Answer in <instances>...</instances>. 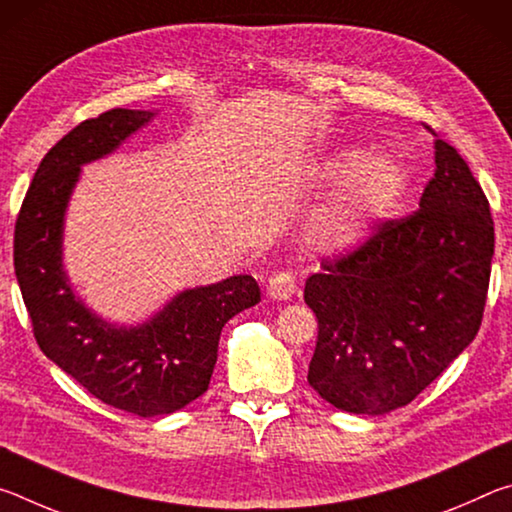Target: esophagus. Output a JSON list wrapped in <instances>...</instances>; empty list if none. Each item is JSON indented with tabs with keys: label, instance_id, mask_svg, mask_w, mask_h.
Listing matches in <instances>:
<instances>
[{
	"label": "esophagus",
	"instance_id": "esophagus-1",
	"mask_svg": "<svg viewBox=\"0 0 512 512\" xmlns=\"http://www.w3.org/2000/svg\"><path fill=\"white\" fill-rule=\"evenodd\" d=\"M293 291H296V277L289 271L275 273L266 284V293L271 300H289L293 296Z\"/></svg>",
	"mask_w": 512,
	"mask_h": 512
}]
</instances>
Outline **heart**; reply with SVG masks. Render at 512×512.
<instances>
[{"label":"heart","mask_w":512,"mask_h":512,"mask_svg":"<svg viewBox=\"0 0 512 512\" xmlns=\"http://www.w3.org/2000/svg\"><path fill=\"white\" fill-rule=\"evenodd\" d=\"M354 162H357V153H336L323 164L320 178L339 180ZM404 187L406 173L400 162L391 155H368L345 178L332 201L314 216L311 235L332 246L352 244L381 214H386L400 201Z\"/></svg>","instance_id":"heart-1"}]
</instances>
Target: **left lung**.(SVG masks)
I'll return each mask as SVG.
<instances>
[{"label":"left lung","mask_w":512,"mask_h":512,"mask_svg":"<svg viewBox=\"0 0 512 512\" xmlns=\"http://www.w3.org/2000/svg\"><path fill=\"white\" fill-rule=\"evenodd\" d=\"M420 210L386 221L305 284L318 318L309 386L336 409L381 415L413 402L481 327L495 225L454 146L436 140Z\"/></svg>","instance_id":"left-lung-1"}]
</instances>
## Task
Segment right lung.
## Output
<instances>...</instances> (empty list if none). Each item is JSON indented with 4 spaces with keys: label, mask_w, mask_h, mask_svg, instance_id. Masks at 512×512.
Here are the masks:
<instances>
[{
    "label": "right lung",
    "mask_w": 512,
    "mask_h": 512,
    "mask_svg": "<svg viewBox=\"0 0 512 512\" xmlns=\"http://www.w3.org/2000/svg\"><path fill=\"white\" fill-rule=\"evenodd\" d=\"M158 115L115 108L69 131L33 176L15 223L13 262L40 350L85 391L153 418L201 397L223 325L259 302L255 277L232 275L185 289L140 325H115L85 305L63 266L65 212L81 167L117 151Z\"/></svg>",
    "instance_id": "right-lung-1"
}]
</instances>
